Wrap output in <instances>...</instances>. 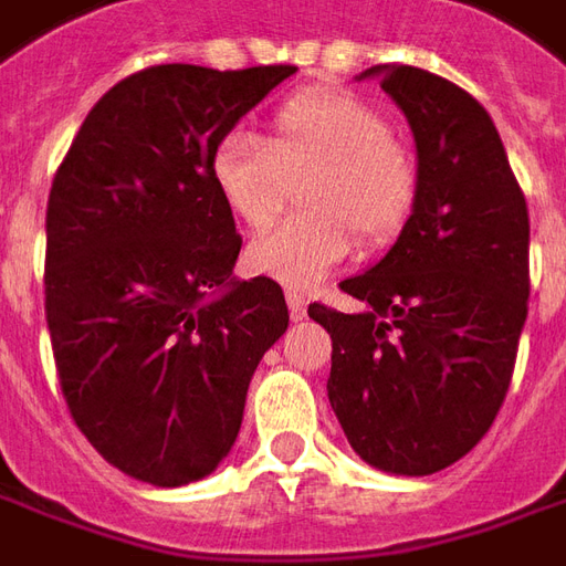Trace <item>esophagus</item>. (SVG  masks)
Wrapping results in <instances>:
<instances>
[{
    "mask_svg": "<svg viewBox=\"0 0 566 566\" xmlns=\"http://www.w3.org/2000/svg\"><path fill=\"white\" fill-rule=\"evenodd\" d=\"M287 310H291V318L294 322H300L303 315H306V306H310V300H306V294H300V291H287Z\"/></svg>",
    "mask_w": 566,
    "mask_h": 566,
    "instance_id": "34e87169",
    "label": "esophagus"
}]
</instances>
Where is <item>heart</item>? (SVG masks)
<instances>
[{
    "mask_svg": "<svg viewBox=\"0 0 566 566\" xmlns=\"http://www.w3.org/2000/svg\"><path fill=\"white\" fill-rule=\"evenodd\" d=\"M270 144L229 132L214 146L211 177L227 208L248 227H266L287 199V180L312 214L256 235L248 266L272 282L310 291L355 248L392 242L417 201V165L377 106L346 91H303L270 122Z\"/></svg>",
    "mask_w": 566,
    "mask_h": 566,
    "instance_id": "heart-1",
    "label": "heart"
}]
</instances>
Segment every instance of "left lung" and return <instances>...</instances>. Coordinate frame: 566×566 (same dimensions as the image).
Segmentation results:
<instances>
[{
	"label": "left lung",
	"instance_id": "left-lung-1",
	"mask_svg": "<svg viewBox=\"0 0 566 566\" xmlns=\"http://www.w3.org/2000/svg\"><path fill=\"white\" fill-rule=\"evenodd\" d=\"M417 144V201L386 256L339 284L361 312L312 303L331 334L327 398L379 472H441L484 438L515 370L531 294V217L500 132L469 91L420 66L377 78Z\"/></svg>",
	"mask_w": 566,
	"mask_h": 566
}]
</instances>
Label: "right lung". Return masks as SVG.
<instances>
[{"mask_svg": "<svg viewBox=\"0 0 566 566\" xmlns=\"http://www.w3.org/2000/svg\"><path fill=\"white\" fill-rule=\"evenodd\" d=\"M296 66L161 63L82 122L51 184L45 318L73 420L153 488L211 475L239 438L260 358L287 331L279 284L239 282L217 140Z\"/></svg>", "mask_w": 566, "mask_h": 566, "instance_id": "1", "label": "right lung"}]
</instances>
